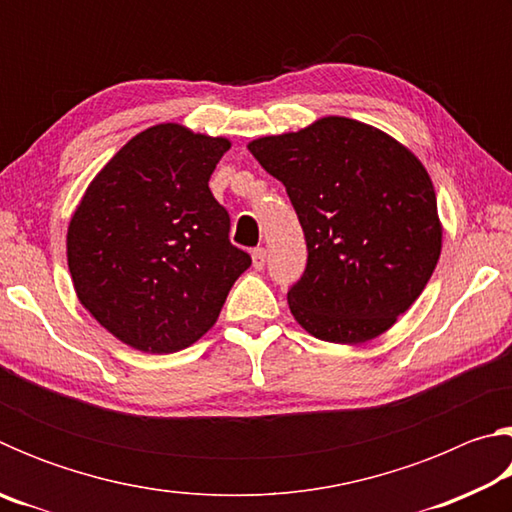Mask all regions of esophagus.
Instances as JSON below:
<instances>
[{"label": "esophagus", "instance_id": "1", "mask_svg": "<svg viewBox=\"0 0 512 512\" xmlns=\"http://www.w3.org/2000/svg\"><path fill=\"white\" fill-rule=\"evenodd\" d=\"M264 264H266V250L255 248L253 250V268H255V271H262Z\"/></svg>", "mask_w": 512, "mask_h": 512}]
</instances>
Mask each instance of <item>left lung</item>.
Masks as SVG:
<instances>
[{
	"instance_id": "1",
	"label": "left lung",
	"mask_w": 512,
	"mask_h": 512,
	"mask_svg": "<svg viewBox=\"0 0 512 512\" xmlns=\"http://www.w3.org/2000/svg\"><path fill=\"white\" fill-rule=\"evenodd\" d=\"M287 187L307 268L287 293L320 341L359 345L388 332L427 287L443 248L433 183L418 155L379 128L320 117L248 142Z\"/></svg>"
}]
</instances>
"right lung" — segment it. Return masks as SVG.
<instances>
[{
    "label": "right lung",
    "instance_id": "add662e5",
    "mask_svg": "<svg viewBox=\"0 0 512 512\" xmlns=\"http://www.w3.org/2000/svg\"><path fill=\"white\" fill-rule=\"evenodd\" d=\"M228 137L158 124L112 155L69 219L67 266L81 305L146 354H171L212 329L250 255L210 192Z\"/></svg>",
    "mask_w": 512,
    "mask_h": 512
}]
</instances>
